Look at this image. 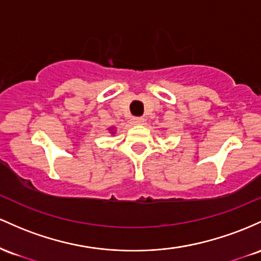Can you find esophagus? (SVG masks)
<instances>
[{"label":"esophagus","instance_id":"esophagus-1","mask_svg":"<svg viewBox=\"0 0 261 261\" xmlns=\"http://www.w3.org/2000/svg\"><path fill=\"white\" fill-rule=\"evenodd\" d=\"M132 122H133V124L140 125V124H144L145 119L143 118V117H134V118L132 119Z\"/></svg>","mask_w":261,"mask_h":261}]
</instances>
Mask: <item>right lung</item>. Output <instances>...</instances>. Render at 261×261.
<instances>
[{
  "label": "right lung",
  "mask_w": 261,
  "mask_h": 261,
  "mask_svg": "<svg viewBox=\"0 0 261 261\" xmlns=\"http://www.w3.org/2000/svg\"><path fill=\"white\" fill-rule=\"evenodd\" d=\"M108 132H110L111 134H115V133H116V128H115V127H111V128H108Z\"/></svg>",
  "instance_id": "add662e5"
}]
</instances>
